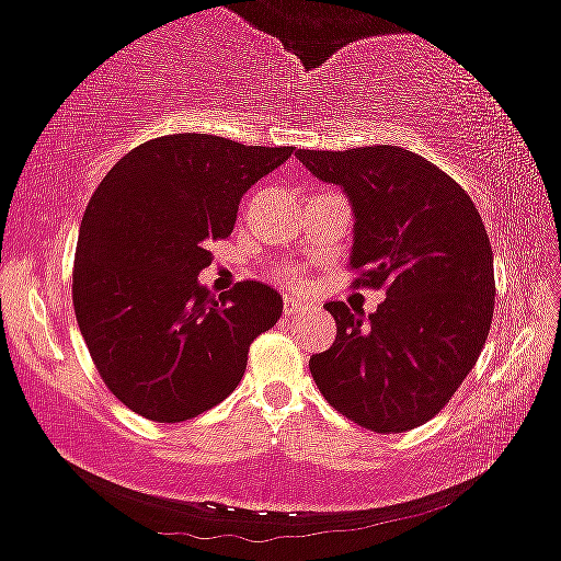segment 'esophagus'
<instances>
[{
	"instance_id": "1",
	"label": "esophagus",
	"mask_w": 561,
	"mask_h": 561,
	"mask_svg": "<svg viewBox=\"0 0 561 561\" xmlns=\"http://www.w3.org/2000/svg\"><path fill=\"white\" fill-rule=\"evenodd\" d=\"M309 309H311V306L306 304V300L293 298V295H285V317H295V313H304Z\"/></svg>"
}]
</instances>
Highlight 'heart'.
Here are the masks:
<instances>
[{
	"instance_id": "obj_1",
	"label": "heart",
	"mask_w": 561,
	"mask_h": 561,
	"mask_svg": "<svg viewBox=\"0 0 561 561\" xmlns=\"http://www.w3.org/2000/svg\"><path fill=\"white\" fill-rule=\"evenodd\" d=\"M282 276H285V279H290V282H298L300 271L298 268H282Z\"/></svg>"
}]
</instances>
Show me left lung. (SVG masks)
<instances>
[{
	"label": "left lung",
	"instance_id": "left-lung-1",
	"mask_svg": "<svg viewBox=\"0 0 561 561\" xmlns=\"http://www.w3.org/2000/svg\"><path fill=\"white\" fill-rule=\"evenodd\" d=\"M304 168L346 194L354 287H386L378 311L332 300L335 343L309 367L356 426L399 434L431 421L477 365L492 324L495 274L477 205L447 172L402 146L306 151Z\"/></svg>",
	"mask_w": 561,
	"mask_h": 561
}]
</instances>
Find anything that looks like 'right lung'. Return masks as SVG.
<instances>
[{
    "label": "right lung",
    "mask_w": 561,
    "mask_h": 561,
    "mask_svg": "<svg viewBox=\"0 0 561 561\" xmlns=\"http://www.w3.org/2000/svg\"><path fill=\"white\" fill-rule=\"evenodd\" d=\"M293 146H242L205 133L140 144L92 194L73 257V311L111 393L138 415L181 423L224 402L250 343L282 317L261 282L199 285L215 239L233 231L252 183Z\"/></svg>",
    "instance_id": "obj_1"
}]
</instances>
